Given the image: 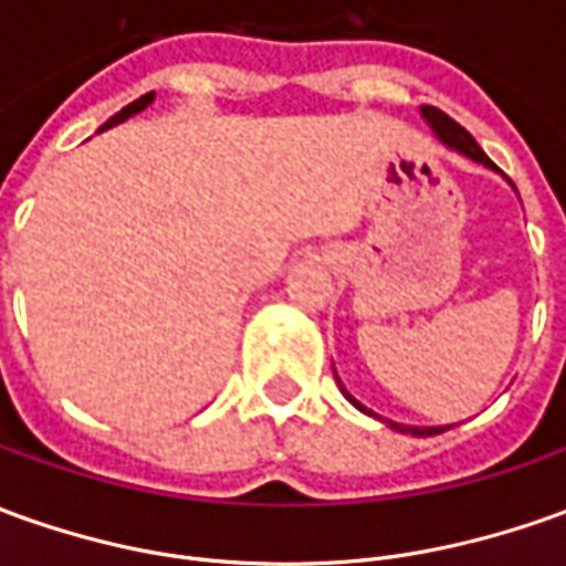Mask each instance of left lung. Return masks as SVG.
<instances>
[{
    "label": "left lung",
    "mask_w": 566,
    "mask_h": 566,
    "mask_svg": "<svg viewBox=\"0 0 566 566\" xmlns=\"http://www.w3.org/2000/svg\"><path fill=\"white\" fill-rule=\"evenodd\" d=\"M422 116H424V123L431 126V132H434L447 147H453V150L465 154V157L474 159V163H484L486 169H493V159L486 157L484 150L478 147V142H474L469 132L459 126L455 119H450V116H447L443 111H438V107H422ZM338 388H342V395L348 397L350 403L360 409V412H366V416H376L373 409H366L364 403H357V400L345 391V385H342V381H338ZM388 424H391L395 431H400V434H412V438H431V434H440V431H447V428H450V424H447V428H416V424H400V422H388Z\"/></svg>",
    "instance_id": "obj_1"
}]
</instances>
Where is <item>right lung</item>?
I'll return each instance as SVG.
<instances>
[{
  "label": "right lung",
  "mask_w": 566,
  "mask_h": 566,
  "mask_svg": "<svg viewBox=\"0 0 566 566\" xmlns=\"http://www.w3.org/2000/svg\"><path fill=\"white\" fill-rule=\"evenodd\" d=\"M147 104H154V92H147V95H142V97H138V101H132L128 107H123V111L116 113V116H111V119H107V123H104V126H101V128H113V126H119V123H126L128 116L142 113L144 107H147Z\"/></svg>",
  "instance_id": "obj_1"
}]
</instances>
